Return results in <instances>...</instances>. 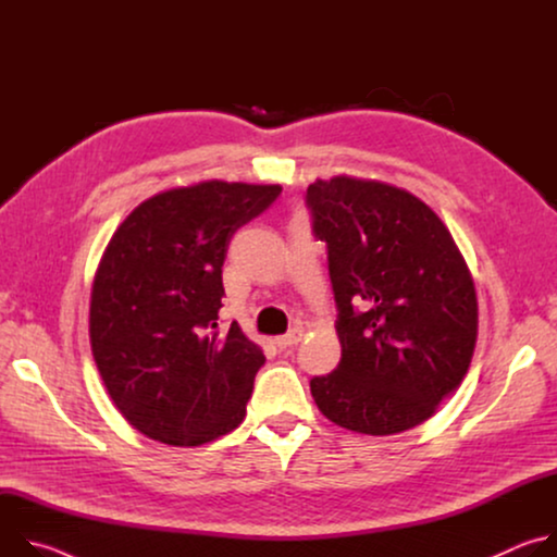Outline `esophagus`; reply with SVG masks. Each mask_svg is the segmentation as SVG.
<instances>
[{"label": "esophagus", "instance_id": "1", "mask_svg": "<svg viewBox=\"0 0 557 557\" xmlns=\"http://www.w3.org/2000/svg\"><path fill=\"white\" fill-rule=\"evenodd\" d=\"M301 337H304V329H301V326H295V329L288 331L286 335L275 337V346H277V348H290V346H297V344L301 342Z\"/></svg>", "mask_w": 557, "mask_h": 557}]
</instances>
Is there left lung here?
Here are the masks:
<instances>
[{
    "label": "left lung",
    "instance_id": "left-lung-1",
    "mask_svg": "<svg viewBox=\"0 0 557 557\" xmlns=\"http://www.w3.org/2000/svg\"><path fill=\"white\" fill-rule=\"evenodd\" d=\"M326 243L342 361L310 379L333 423L372 436L428 421L471 363L479 304L441 218L406 189L337 176L306 189Z\"/></svg>",
    "mask_w": 557,
    "mask_h": 557
}]
</instances>
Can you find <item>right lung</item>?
Wrapping results in <instances>:
<instances>
[{
    "label": "right lung",
    "instance_id": "add662e5",
    "mask_svg": "<svg viewBox=\"0 0 557 557\" xmlns=\"http://www.w3.org/2000/svg\"><path fill=\"white\" fill-rule=\"evenodd\" d=\"M280 185L207 181L140 202L99 264L90 344L119 412L145 436L194 447L243 423L262 350L235 322L220 331L233 233Z\"/></svg>",
    "mask_w": 557,
    "mask_h": 557
}]
</instances>
